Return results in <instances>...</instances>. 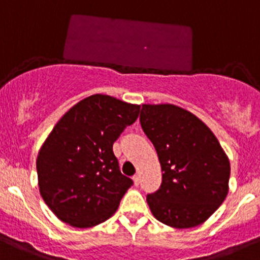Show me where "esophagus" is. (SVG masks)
<instances>
[{"instance_id":"esophagus-1","label":"esophagus","mask_w":260,"mask_h":260,"mask_svg":"<svg viewBox=\"0 0 260 260\" xmlns=\"http://www.w3.org/2000/svg\"><path fill=\"white\" fill-rule=\"evenodd\" d=\"M140 181H141V178H140V176H138V174H136V176H133V182H135V185H136V186L140 185Z\"/></svg>"}]
</instances>
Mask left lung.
<instances>
[{"instance_id": "8db88e82", "label": "left lung", "mask_w": 260, "mask_h": 260, "mask_svg": "<svg viewBox=\"0 0 260 260\" xmlns=\"http://www.w3.org/2000/svg\"><path fill=\"white\" fill-rule=\"evenodd\" d=\"M140 122L163 172L160 188L146 198L152 215L173 229L204 223L224 201L231 173L214 133L172 104H142Z\"/></svg>"}]
</instances>
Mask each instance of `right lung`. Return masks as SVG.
<instances>
[{
    "instance_id": "obj_1",
    "label": "right lung",
    "mask_w": 260,
    "mask_h": 260,
    "mask_svg": "<svg viewBox=\"0 0 260 260\" xmlns=\"http://www.w3.org/2000/svg\"><path fill=\"white\" fill-rule=\"evenodd\" d=\"M140 105L109 94L86 97L61 116L38 151V187L60 220L77 229L105 222L133 185L113 144L136 122Z\"/></svg>"
}]
</instances>
